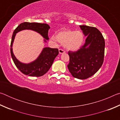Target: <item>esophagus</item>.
<instances>
[{
	"mask_svg": "<svg viewBox=\"0 0 120 120\" xmlns=\"http://www.w3.org/2000/svg\"><path fill=\"white\" fill-rule=\"evenodd\" d=\"M59 52L60 54H62V53H65L63 49H59Z\"/></svg>",
	"mask_w": 120,
	"mask_h": 120,
	"instance_id": "34e87169",
	"label": "esophagus"
}]
</instances>
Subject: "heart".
Masks as SVG:
<instances>
[{
    "label": "heart",
    "instance_id": "heart-1",
    "mask_svg": "<svg viewBox=\"0 0 120 120\" xmlns=\"http://www.w3.org/2000/svg\"><path fill=\"white\" fill-rule=\"evenodd\" d=\"M56 38L66 49L69 51H76L82 45L84 42V34L80 31L64 30L57 34Z\"/></svg>",
    "mask_w": 120,
    "mask_h": 120
}]
</instances>
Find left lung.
Here are the masks:
<instances>
[{"label":"left lung","mask_w":120,"mask_h":120,"mask_svg":"<svg viewBox=\"0 0 120 120\" xmlns=\"http://www.w3.org/2000/svg\"><path fill=\"white\" fill-rule=\"evenodd\" d=\"M80 27L87 38L79 49L69 51V63L67 67L73 77L85 79L101 67L104 61L105 40L97 28L86 25H80Z\"/></svg>","instance_id":"1"}]
</instances>
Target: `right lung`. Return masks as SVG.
I'll return each mask as SVG.
<instances>
[{
    "label": "right lung",
    "instance_id": "add662e5",
    "mask_svg": "<svg viewBox=\"0 0 120 120\" xmlns=\"http://www.w3.org/2000/svg\"><path fill=\"white\" fill-rule=\"evenodd\" d=\"M50 28L46 23L24 22L16 28L12 35L11 44V53L13 60L19 70L23 74L30 76L40 77L48 71L53 62L54 59L59 54L57 48H44L39 56L34 61L28 64L19 62L14 55L12 46L16 34L23 30H33L40 33L46 40H48V31ZM46 41L45 40H44Z\"/></svg>",
    "mask_w": 120,
    "mask_h": 120
}]
</instances>
